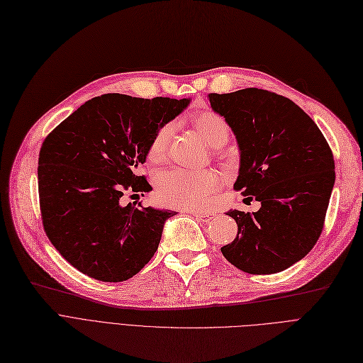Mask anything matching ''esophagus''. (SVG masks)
Segmentation results:
<instances>
[{"mask_svg": "<svg viewBox=\"0 0 363 363\" xmlns=\"http://www.w3.org/2000/svg\"><path fill=\"white\" fill-rule=\"evenodd\" d=\"M190 213L193 215V216H197V218H200L203 223H208V220H211L212 218H213V215L211 213V212H204V211H190Z\"/></svg>", "mask_w": 363, "mask_h": 363, "instance_id": "esophagus-1", "label": "esophagus"}]
</instances>
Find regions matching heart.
<instances>
[{
    "label": "heart",
    "instance_id": "obj_1",
    "mask_svg": "<svg viewBox=\"0 0 363 363\" xmlns=\"http://www.w3.org/2000/svg\"><path fill=\"white\" fill-rule=\"evenodd\" d=\"M191 121L208 145L219 148L227 144L230 129L223 116H219L212 109H204V111L196 114ZM172 133V124H163L154 133L147 151L150 163L162 164L166 160ZM220 184H223V179L215 170L188 172L184 169H175L163 173L157 179L155 199L169 208L200 209L206 206L212 194L219 190Z\"/></svg>",
    "mask_w": 363,
    "mask_h": 363
}]
</instances>
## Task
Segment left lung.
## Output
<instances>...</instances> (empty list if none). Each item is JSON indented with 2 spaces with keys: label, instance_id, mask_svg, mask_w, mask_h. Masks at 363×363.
<instances>
[{
  "label": "left lung",
  "instance_id": "obj_1",
  "mask_svg": "<svg viewBox=\"0 0 363 363\" xmlns=\"http://www.w3.org/2000/svg\"><path fill=\"white\" fill-rule=\"evenodd\" d=\"M208 98L239 143L234 190L261 203L258 212L227 213L238 238L220 252L249 274L286 270L322 234L335 182L333 150L316 123L281 94L247 87Z\"/></svg>",
  "mask_w": 363,
  "mask_h": 363
}]
</instances>
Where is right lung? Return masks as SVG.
Masks as SVG:
<instances>
[{"mask_svg":"<svg viewBox=\"0 0 363 363\" xmlns=\"http://www.w3.org/2000/svg\"><path fill=\"white\" fill-rule=\"evenodd\" d=\"M188 99L106 93L47 135L38 155V196L47 238L72 267L101 281H124L159 247L172 211L123 206L152 190L138 167L163 124Z\"/></svg>","mask_w":363,"mask_h":363,"instance_id":"1","label":"right lung"}]
</instances>
